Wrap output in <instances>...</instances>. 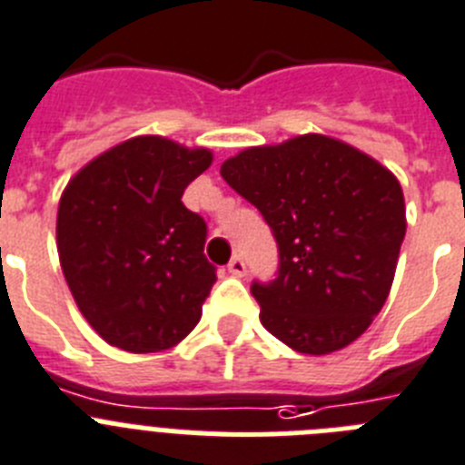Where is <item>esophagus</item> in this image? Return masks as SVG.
Returning <instances> with one entry per match:
<instances>
[{"label": "esophagus", "mask_w": 465, "mask_h": 465, "mask_svg": "<svg viewBox=\"0 0 465 465\" xmlns=\"http://www.w3.org/2000/svg\"><path fill=\"white\" fill-rule=\"evenodd\" d=\"M229 273H232V276H236V278L245 276V262H243V257L236 255L232 262H229Z\"/></svg>", "instance_id": "34e87169"}]
</instances>
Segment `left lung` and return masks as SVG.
Listing matches in <instances>:
<instances>
[{"instance_id":"obj_1","label":"left lung","mask_w":465,"mask_h":465,"mask_svg":"<svg viewBox=\"0 0 465 465\" xmlns=\"http://www.w3.org/2000/svg\"><path fill=\"white\" fill-rule=\"evenodd\" d=\"M220 173L264 215L281 252L278 276L252 282L262 325L306 355L355 341L393 285L407 232L398 177L321 133L248 147Z\"/></svg>"}]
</instances>
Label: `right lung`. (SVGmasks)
I'll use <instances>...</instances> for the list:
<instances>
[{"mask_svg":"<svg viewBox=\"0 0 465 465\" xmlns=\"http://www.w3.org/2000/svg\"><path fill=\"white\" fill-rule=\"evenodd\" d=\"M213 152L161 135L114 144L72 177L55 241L64 281L95 332L116 349L156 353L196 328L215 282L205 222L183 193Z\"/></svg>","mask_w":465,"mask_h":465,"instance_id":"obj_1","label":"right lung"}]
</instances>
